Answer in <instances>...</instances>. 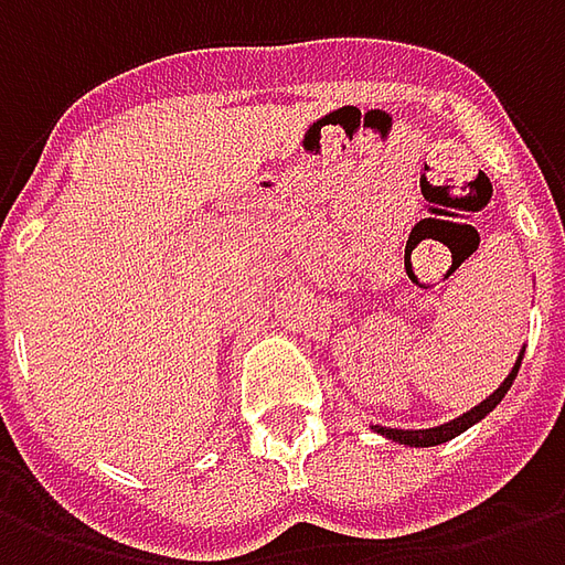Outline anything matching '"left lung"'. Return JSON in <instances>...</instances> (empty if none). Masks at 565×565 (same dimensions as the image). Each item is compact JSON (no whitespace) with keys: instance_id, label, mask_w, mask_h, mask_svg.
Masks as SVG:
<instances>
[{"instance_id":"1","label":"left lung","mask_w":565,"mask_h":565,"mask_svg":"<svg viewBox=\"0 0 565 565\" xmlns=\"http://www.w3.org/2000/svg\"><path fill=\"white\" fill-rule=\"evenodd\" d=\"M523 351H526V348H521V354H518V360H514V366H511V372L505 375V381H502L497 391L487 396L484 403H478L475 408H469V412H462L460 417H454V420H448V424L429 426V429H391V426H372V429H375L379 436L393 438V441H399V445H408V448H436V445H445V441H450V438H457L460 433H466V429L478 424V420H484V417L490 415L499 403H502V396L511 391V384H514V379H518Z\"/></svg>"}]
</instances>
